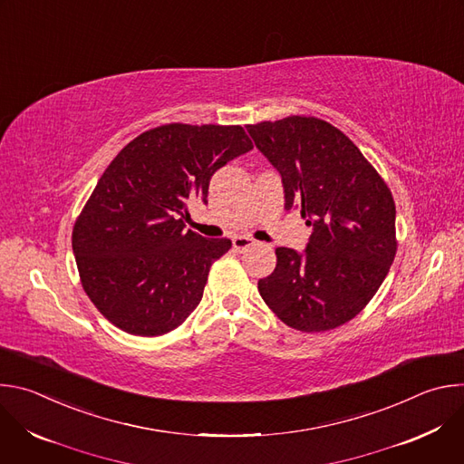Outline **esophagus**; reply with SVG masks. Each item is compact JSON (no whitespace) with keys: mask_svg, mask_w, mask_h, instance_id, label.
Returning <instances> with one entry per match:
<instances>
[{"mask_svg":"<svg viewBox=\"0 0 464 464\" xmlns=\"http://www.w3.org/2000/svg\"><path fill=\"white\" fill-rule=\"evenodd\" d=\"M253 244H255V240L249 238V237H235L233 238V247L238 249V251H242V249H246V247H249Z\"/></svg>","mask_w":464,"mask_h":464,"instance_id":"1","label":"esophagus"}]
</instances>
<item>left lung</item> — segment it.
Returning <instances> with one entry per match:
<instances>
[{
    "instance_id": "left-lung-1",
    "label": "left lung",
    "mask_w": 464,
    "mask_h": 464,
    "mask_svg": "<svg viewBox=\"0 0 464 464\" xmlns=\"http://www.w3.org/2000/svg\"><path fill=\"white\" fill-rule=\"evenodd\" d=\"M255 147L281 174L285 209L312 227L303 251L277 247V266L258 281L276 315L301 333L336 328L372 299L394 253L391 190L336 126L292 115L247 124Z\"/></svg>"
}]
</instances>
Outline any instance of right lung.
<instances>
[{
	"mask_svg": "<svg viewBox=\"0 0 464 464\" xmlns=\"http://www.w3.org/2000/svg\"><path fill=\"white\" fill-rule=\"evenodd\" d=\"M251 149L242 126L172 122L113 158L73 227L84 292L108 321L152 338L190 315L231 240L185 229L187 206L208 204L211 176Z\"/></svg>",
	"mask_w": 464,
	"mask_h": 464,
	"instance_id": "obj_1",
	"label": "right lung"
}]
</instances>
